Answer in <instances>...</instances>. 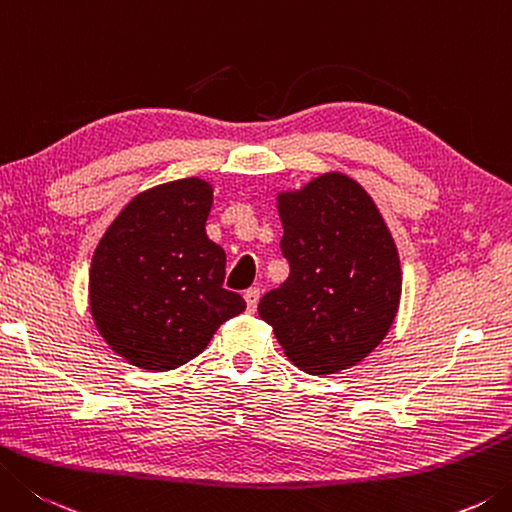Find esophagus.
Segmentation results:
<instances>
[{
    "label": "esophagus",
    "instance_id": "34e87169",
    "mask_svg": "<svg viewBox=\"0 0 512 512\" xmlns=\"http://www.w3.org/2000/svg\"><path fill=\"white\" fill-rule=\"evenodd\" d=\"M260 298V289L258 287H249L245 292V301H247V312H254Z\"/></svg>",
    "mask_w": 512,
    "mask_h": 512
}]
</instances>
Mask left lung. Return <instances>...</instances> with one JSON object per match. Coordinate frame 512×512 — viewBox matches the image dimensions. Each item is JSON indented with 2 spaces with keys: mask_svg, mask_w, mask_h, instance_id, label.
Segmentation results:
<instances>
[{
  "mask_svg": "<svg viewBox=\"0 0 512 512\" xmlns=\"http://www.w3.org/2000/svg\"><path fill=\"white\" fill-rule=\"evenodd\" d=\"M287 281L260 298L287 359L310 374L363 361L392 327L401 265L379 209L343 173L278 196Z\"/></svg>",
  "mask_w": 512,
  "mask_h": 512,
  "instance_id": "left-lung-1",
  "label": "left lung"
}]
</instances>
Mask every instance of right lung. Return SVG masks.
Segmentation results:
<instances>
[{
  "label": "right lung",
  "mask_w": 512,
  "mask_h": 512,
  "mask_svg": "<svg viewBox=\"0 0 512 512\" xmlns=\"http://www.w3.org/2000/svg\"><path fill=\"white\" fill-rule=\"evenodd\" d=\"M214 191L185 178L133 198L93 254L91 314L111 350L165 372L205 350L220 325L245 310L225 283V252L205 223Z\"/></svg>",
  "instance_id": "obj_1"
}]
</instances>
